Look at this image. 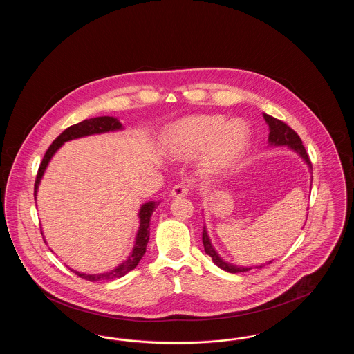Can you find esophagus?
<instances>
[{
  "instance_id": "34e87169",
  "label": "esophagus",
  "mask_w": 354,
  "mask_h": 354,
  "mask_svg": "<svg viewBox=\"0 0 354 354\" xmlns=\"http://www.w3.org/2000/svg\"><path fill=\"white\" fill-rule=\"evenodd\" d=\"M187 194H188V188L185 185H175L171 189L172 198H180V196H185Z\"/></svg>"
}]
</instances>
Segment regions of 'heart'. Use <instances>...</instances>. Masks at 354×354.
<instances>
[{"mask_svg":"<svg viewBox=\"0 0 354 354\" xmlns=\"http://www.w3.org/2000/svg\"><path fill=\"white\" fill-rule=\"evenodd\" d=\"M250 146V129L241 119L223 115H192L174 123L165 136L166 151L188 159L204 150L199 162L203 175L214 178L234 169Z\"/></svg>","mask_w":354,"mask_h":354,"instance_id":"b5f03b06","label":"heart"}]
</instances>
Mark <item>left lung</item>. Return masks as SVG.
<instances>
[{"instance_id": "obj_1", "label": "left lung", "mask_w": 354, "mask_h": 354, "mask_svg": "<svg viewBox=\"0 0 354 354\" xmlns=\"http://www.w3.org/2000/svg\"><path fill=\"white\" fill-rule=\"evenodd\" d=\"M263 117H264L266 123L270 127V135H268L270 146H286L292 151L296 152L303 159L304 162L306 163L309 171H312V163L309 160L308 153L305 151V147L303 146V142H301L300 136L296 134L284 122L273 118V117H270L268 114H263ZM203 245H204L205 253L212 257V261L219 267L220 270L230 272V273H239V272H247V270H252L251 267L248 268V267L235 266V264H231V263L223 260L218 251L215 250L214 244L211 243V239H209V235H208V231H207L205 225L203 228ZM272 261L273 260H270L267 263H263L261 266H256V268H263V267L270 264Z\"/></svg>"}]
</instances>
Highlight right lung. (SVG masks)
Returning <instances> with one entry per match:
<instances>
[{
    "mask_svg": "<svg viewBox=\"0 0 354 354\" xmlns=\"http://www.w3.org/2000/svg\"><path fill=\"white\" fill-rule=\"evenodd\" d=\"M120 130H123V124L119 122L118 118H114V117L84 119L82 122L68 127L51 143L50 147L48 149V151L42 159V163L39 165L37 179H35V185H34V201L37 199L38 187L42 180L45 171L50 163L51 158L66 142L84 138V136H90V135L106 134V133H114V131H120ZM159 203L160 202L150 201V202L143 203L140 205V208L138 211L139 227H138V231L135 235L133 250L127 256V259L124 261H122L114 270L103 272V273H84V272H78V270H71V268L70 270H73L75 274H78L80 277H82L84 280H88V281H93V283L119 279V277H123L124 274H127L130 270H134L135 267L138 266V263L140 261V259L143 257V254L146 253V247H147V243L150 239V219H151L152 212L159 205ZM45 243H46V240H45Z\"/></svg>",
    "mask_w": 354,
    "mask_h": 354,
    "instance_id": "add662e5",
    "label": "right lung"
}]
</instances>
